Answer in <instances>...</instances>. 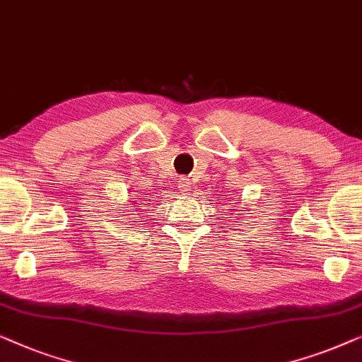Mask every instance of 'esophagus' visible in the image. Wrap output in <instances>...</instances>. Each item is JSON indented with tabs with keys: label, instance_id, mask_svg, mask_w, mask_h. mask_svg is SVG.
I'll return each instance as SVG.
<instances>
[{
	"label": "esophagus",
	"instance_id": "esophagus-1",
	"mask_svg": "<svg viewBox=\"0 0 362 362\" xmlns=\"http://www.w3.org/2000/svg\"><path fill=\"white\" fill-rule=\"evenodd\" d=\"M177 187H179L180 192H188V190H190V180L185 179V177H180L179 185H177Z\"/></svg>",
	"mask_w": 362,
	"mask_h": 362
}]
</instances>
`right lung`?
Masks as SVG:
<instances>
[{"label":"right lung","instance_id":"obj_1","mask_svg":"<svg viewBox=\"0 0 362 362\" xmlns=\"http://www.w3.org/2000/svg\"><path fill=\"white\" fill-rule=\"evenodd\" d=\"M141 200H142V198H141ZM136 202H139V198H137ZM136 202H134V203H136ZM136 205H141V203H136ZM142 205H147V203H142Z\"/></svg>","mask_w":362,"mask_h":362}]
</instances>
